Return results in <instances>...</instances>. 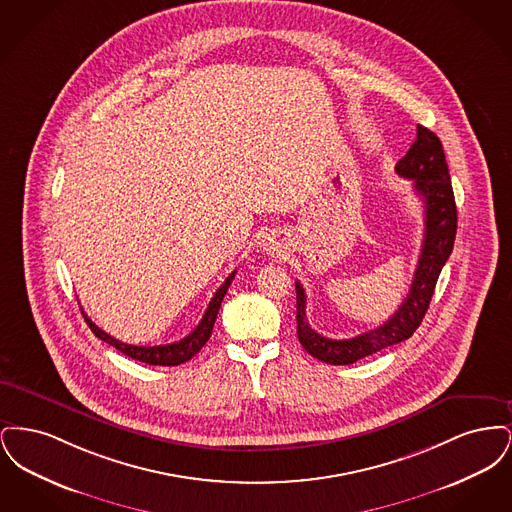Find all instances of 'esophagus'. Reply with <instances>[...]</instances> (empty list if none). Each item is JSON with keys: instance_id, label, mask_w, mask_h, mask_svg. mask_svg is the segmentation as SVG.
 Listing matches in <instances>:
<instances>
[{"instance_id": "1", "label": "esophagus", "mask_w": 512, "mask_h": 512, "mask_svg": "<svg viewBox=\"0 0 512 512\" xmlns=\"http://www.w3.org/2000/svg\"><path fill=\"white\" fill-rule=\"evenodd\" d=\"M267 251H270V253H278V247L274 245V242H270V244H267Z\"/></svg>"}]
</instances>
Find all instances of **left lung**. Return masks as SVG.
<instances>
[{"instance_id": "1", "label": "left lung", "mask_w": 512, "mask_h": 512, "mask_svg": "<svg viewBox=\"0 0 512 512\" xmlns=\"http://www.w3.org/2000/svg\"><path fill=\"white\" fill-rule=\"evenodd\" d=\"M395 172L413 180V188L424 203V242L411 290L401 307L382 326L349 340H330L309 326L305 313L307 295L303 286L295 282L297 338L305 351L322 363L351 365L393 343L409 340L430 307L439 272L453 251L457 234V205L438 136L418 124L416 140L407 155L395 165Z\"/></svg>"}]
</instances>
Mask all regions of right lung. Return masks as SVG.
<instances>
[{"instance_id": "1", "label": "right lung", "mask_w": 512, "mask_h": 512, "mask_svg": "<svg viewBox=\"0 0 512 512\" xmlns=\"http://www.w3.org/2000/svg\"><path fill=\"white\" fill-rule=\"evenodd\" d=\"M236 276V270L224 280V284L220 286L217 293L213 295L205 315L201 318V322L195 326L194 332L188 334L184 340L174 341L169 345H153V347H144V345H130V343H124L119 341L113 336H109L107 332H103L101 328H98L88 315H84L86 324L90 326V330L98 336L99 340L107 341L109 345H113L115 349H119L121 353H124L126 357L130 359H136V361H142L146 365H157V366H176L190 361L194 357L195 353L201 351V347L207 343V340L211 338V332H213V326H215V320L219 315L220 303L224 299V295L228 292V286L232 284Z\"/></svg>"}]
</instances>
